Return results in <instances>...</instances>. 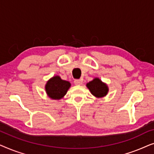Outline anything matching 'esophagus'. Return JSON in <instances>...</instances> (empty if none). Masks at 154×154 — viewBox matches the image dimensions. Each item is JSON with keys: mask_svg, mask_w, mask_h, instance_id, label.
<instances>
[{"mask_svg": "<svg viewBox=\"0 0 154 154\" xmlns=\"http://www.w3.org/2000/svg\"><path fill=\"white\" fill-rule=\"evenodd\" d=\"M82 80H81V79H75V80H74V84L75 85H81L82 84Z\"/></svg>", "mask_w": 154, "mask_h": 154, "instance_id": "34e87169", "label": "esophagus"}]
</instances>
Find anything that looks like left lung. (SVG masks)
<instances>
[{"label":"left lung","mask_w":154,"mask_h":154,"mask_svg":"<svg viewBox=\"0 0 154 154\" xmlns=\"http://www.w3.org/2000/svg\"><path fill=\"white\" fill-rule=\"evenodd\" d=\"M86 86L92 94L98 98L106 96L109 92V88L106 84L103 83L98 78H95L92 81L89 82Z\"/></svg>","instance_id":"8db88e82"}]
</instances>
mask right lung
<instances>
[{
  "mask_svg": "<svg viewBox=\"0 0 154 154\" xmlns=\"http://www.w3.org/2000/svg\"><path fill=\"white\" fill-rule=\"evenodd\" d=\"M71 83L64 81L59 75L52 77L45 85V91L48 96L52 100H60L66 94Z\"/></svg>",
  "mask_w": 154,
  "mask_h": 154,
  "instance_id": "obj_1",
  "label": "right lung"
}]
</instances>
